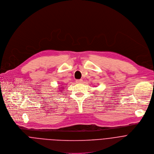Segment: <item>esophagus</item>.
<instances>
[{"instance_id":"esophagus-1","label":"esophagus","mask_w":154,"mask_h":154,"mask_svg":"<svg viewBox=\"0 0 154 154\" xmlns=\"http://www.w3.org/2000/svg\"><path fill=\"white\" fill-rule=\"evenodd\" d=\"M82 82V79H77V80H76V83H81Z\"/></svg>"}]
</instances>
